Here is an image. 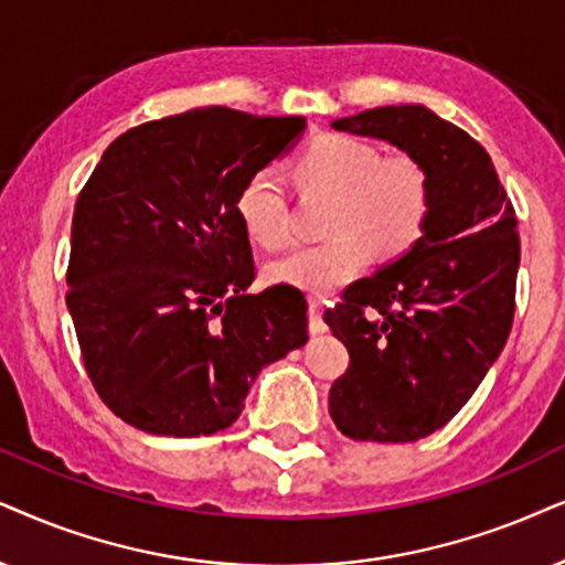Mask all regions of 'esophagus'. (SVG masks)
<instances>
[{"label": "esophagus", "mask_w": 565, "mask_h": 565, "mask_svg": "<svg viewBox=\"0 0 565 565\" xmlns=\"http://www.w3.org/2000/svg\"><path fill=\"white\" fill-rule=\"evenodd\" d=\"M307 318H310V333H323L326 323H323V302L312 297L307 302Z\"/></svg>", "instance_id": "obj_1"}]
</instances>
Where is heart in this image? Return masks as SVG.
Returning a JSON list of instances; mask_svg holds the SVG:
<instances>
[{"instance_id": "b5f03b06", "label": "heart", "mask_w": 565, "mask_h": 565, "mask_svg": "<svg viewBox=\"0 0 565 565\" xmlns=\"http://www.w3.org/2000/svg\"><path fill=\"white\" fill-rule=\"evenodd\" d=\"M297 177L307 188L333 192V239L299 245L270 260L266 276L310 295L344 287L377 253H402L423 232L430 190L427 177L409 156L381 159L373 142L328 132L305 148ZM237 216L245 232L263 247L289 239V203L274 169H258L237 192Z\"/></svg>"}]
</instances>
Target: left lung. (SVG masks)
I'll use <instances>...</instances> for the list:
<instances>
[{
  "label": "left lung",
  "mask_w": 565,
  "mask_h": 565,
  "mask_svg": "<svg viewBox=\"0 0 565 565\" xmlns=\"http://www.w3.org/2000/svg\"><path fill=\"white\" fill-rule=\"evenodd\" d=\"M331 127L391 142L427 177L419 239L326 312L349 349L328 396L335 427L354 440L412 443L440 430L503 352L516 307V213L488 151L423 104L377 106Z\"/></svg>",
  "instance_id": "obj_1"
}]
</instances>
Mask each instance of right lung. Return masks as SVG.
Listing matches in <instances>:
<instances>
[{
	"instance_id": "1",
	"label": "right lung",
	"mask_w": 565,
	"mask_h": 565,
	"mask_svg": "<svg viewBox=\"0 0 565 565\" xmlns=\"http://www.w3.org/2000/svg\"><path fill=\"white\" fill-rule=\"evenodd\" d=\"M305 117L203 106L132 127L77 198L67 268L85 370L104 404L151 435L226 430L255 377L307 344L295 289L249 295L237 192L289 151Z\"/></svg>"
}]
</instances>
